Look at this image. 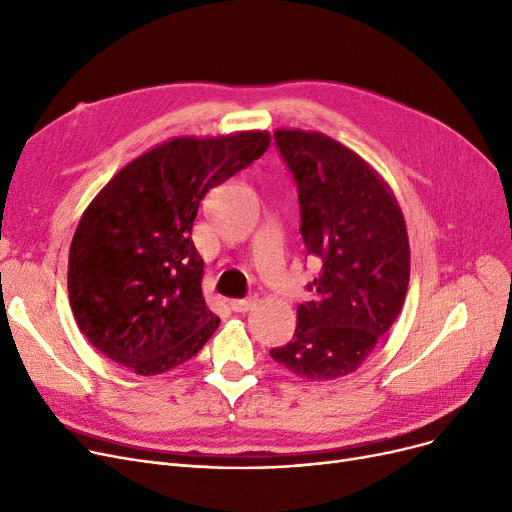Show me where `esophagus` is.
<instances>
[{
	"label": "esophagus",
	"instance_id": "34e87169",
	"mask_svg": "<svg viewBox=\"0 0 512 512\" xmlns=\"http://www.w3.org/2000/svg\"><path fill=\"white\" fill-rule=\"evenodd\" d=\"M255 305H257V297L234 299V301H230V307H232V311H236V313H247V311H251Z\"/></svg>",
	"mask_w": 512,
	"mask_h": 512
}]
</instances>
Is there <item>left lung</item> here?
Masks as SVG:
<instances>
[{
	"instance_id": "left-lung-1",
	"label": "left lung",
	"mask_w": 512,
	"mask_h": 512,
	"mask_svg": "<svg viewBox=\"0 0 512 512\" xmlns=\"http://www.w3.org/2000/svg\"><path fill=\"white\" fill-rule=\"evenodd\" d=\"M278 149L299 184L301 234L321 272L297 307V330L272 348L309 382L344 378L373 353L402 311L411 278L405 215L371 164L317 130L278 128Z\"/></svg>"
}]
</instances>
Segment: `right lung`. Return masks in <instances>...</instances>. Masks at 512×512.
I'll use <instances>...</instances> for the list:
<instances>
[{"instance_id":"add662e5","label":"right lung","mask_w":512,"mask_h":512,"mask_svg":"<svg viewBox=\"0 0 512 512\" xmlns=\"http://www.w3.org/2000/svg\"><path fill=\"white\" fill-rule=\"evenodd\" d=\"M270 143L267 130L176 137L134 157L95 195L70 245L68 299L107 359L157 375L195 357L218 330L201 288L197 211Z\"/></svg>"}]
</instances>
